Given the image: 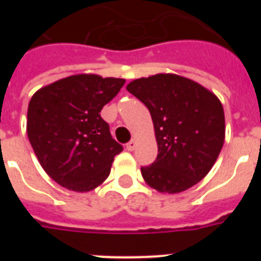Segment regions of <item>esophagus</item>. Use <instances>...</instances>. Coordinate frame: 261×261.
I'll use <instances>...</instances> for the list:
<instances>
[{
    "label": "esophagus",
    "mask_w": 261,
    "mask_h": 261,
    "mask_svg": "<svg viewBox=\"0 0 261 261\" xmlns=\"http://www.w3.org/2000/svg\"><path fill=\"white\" fill-rule=\"evenodd\" d=\"M135 147H136V140H130V141L126 144V149H128L129 151L135 150Z\"/></svg>",
    "instance_id": "1"
}]
</instances>
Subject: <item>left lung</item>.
<instances>
[{
  "label": "left lung",
  "mask_w": 261,
  "mask_h": 261,
  "mask_svg": "<svg viewBox=\"0 0 261 261\" xmlns=\"http://www.w3.org/2000/svg\"><path fill=\"white\" fill-rule=\"evenodd\" d=\"M126 90L150 111L158 155L141 167L146 184L180 193L206 176L225 141L222 103L190 78L159 73L129 82Z\"/></svg>",
  "instance_id": "left-lung-1"
}]
</instances>
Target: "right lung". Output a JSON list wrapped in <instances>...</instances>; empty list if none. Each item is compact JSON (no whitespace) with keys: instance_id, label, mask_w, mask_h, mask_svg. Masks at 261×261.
<instances>
[{"instance_id":"add662e5","label":"right lung","mask_w":261,"mask_h":261,"mask_svg":"<svg viewBox=\"0 0 261 261\" xmlns=\"http://www.w3.org/2000/svg\"><path fill=\"white\" fill-rule=\"evenodd\" d=\"M124 84L123 78L75 74L32 95L27 110L30 144L44 171L66 190H95L123 151L100 111Z\"/></svg>"}]
</instances>
